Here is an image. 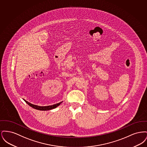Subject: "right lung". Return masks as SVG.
<instances>
[{"label": "right lung", "mask_w": 147, "mask_h": 147, "mask_svg": "<svg viewBox=\"0 0 147 147\" xmlns=\"http://www.w3.org/2000/svg\"><path fill=\"white\" fill-rule=\"evenodd\" d=\"M24 101L28 104L29 106H30L31 107H32V108L35 109L36 110H42V111H47V110H52L53 109H55L57 107V106H58L59 105H60L62 102H59V103H58V104H56L55 105H51V106H37V105H33L30 102H28L27 101L25 100Z\"/></svg>", "instance_id": "obj_1"}]
</instances>
